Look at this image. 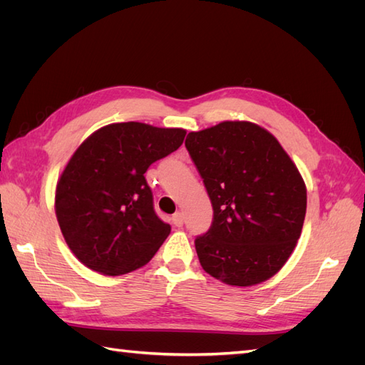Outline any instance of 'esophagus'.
Segmentation results:
<instances>
[{"mask_svg":"<svg viewBox=\"0 0 365 365\" xmlns=\"http://www.w3.org/2000/svg\"><path fill=\"white\" fill-rule=\"evenodd\" d=\"M172 222H173V225L175 227H182V224H184V216H182V213H175L173 216H172Z\"/></svg>","mask_w":365,"mask_h":365,"instance_id":"34e87169","label":"esophagus"}]
</instances>
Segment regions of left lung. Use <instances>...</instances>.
Wrapping results in <instances>:
<instances>
[{
  "instance_id": "left-lung-1",
  "label": "left lung",
  "mask_w": 365,
  "mask_h": 365,
  "mask_svg": "<svg viewBox=\"0 0 365 365\" xmlns=\"http://www.w3.org/2000/svg\"><path fill=\"white\" fill-rule=\"evenodd\" d=\"M185 148L213 205L195 247L201 267L230 286H254L288 262L306 216V184L279 140L251 121L189 132Z\"/></svg>"
}]
</instances>
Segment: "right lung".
Instances as JSON below:
<instances>
[{
    "instance_id": "add662e5",
    "label": "right lung",
    "mask_w": 365,
    "mask_h": 365,
    "mask_svg": "<svg viewBox=\"0 0 365 365\" xmlns=\"http://www.w3.org/2000/svg\"><path fill=\"white\" fill-rule=\"evenodd\" d=\"M184 137L181 128L128 121L97 129L76 149L58 180L54 212L86 268L123 275L155 256L170 225L155 215L145 173Z\"/></svg>"
}]
</instances>
